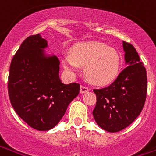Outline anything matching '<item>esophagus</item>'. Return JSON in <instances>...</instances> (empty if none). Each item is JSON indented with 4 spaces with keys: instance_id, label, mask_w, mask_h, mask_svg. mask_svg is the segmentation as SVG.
I'll use <instances>...</instances> for the list:
<instances>
[{
    "instance_id": "1",
    "label": "esophagus",
    "mask_w": 156,
    "mask_h": 156,
    "mask_svg": "<svg viewBox=\"0 0 156 156\" xmlns=\"http://www.w3.org/2000/svg\"><path fill=\"white\" fill-rule=\"evenodd\" d=\"M89 91V88L86 86H83V85H82L81 87H80V93H87Z\"/></svg>"
}]
</instances>
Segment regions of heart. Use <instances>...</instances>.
Returning <instances> with one entry per match:
<instances>
[{"label": "heart", "instance_id": "obj_1", "mask_svg": "<svg viewBox=\"0 0 156 156\" xmlns=\"http://www.w3.org/2000/svg\"><path fill=\"white\" fill-rule=\"evenodd\" d=\"M62 63L69 74L74 75L85 67V75L91 83L107 85L118 75L120 57L114 49L107 48L102 43H79L71 49V55L63 56Z\"/></svg>", "mask_w": 156, "mask_h": 156}]
</instances>
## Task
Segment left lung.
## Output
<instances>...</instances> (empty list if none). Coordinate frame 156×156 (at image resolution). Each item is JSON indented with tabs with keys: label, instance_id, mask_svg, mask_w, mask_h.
I'll return each instance as SVG.
<instances>
[{
	"label": "left lung",
	"instance_id": "8db88e82",
	"mask_svg": "<svg viewBox=\"0 0 156 156\" xmlns=\"http://www.w3.org/2000/svg\"><path fill=\"white\" fill-rule=\"evenodd\" d=\"M127 66L109 86L93 89L97 103L93 115L98 125L109 132H117L136 119L147 94L146 68L134 46L123 41Z\"/></svg>",
	"mask_w": 156,
	"mask_h": 156
}]
</instances>
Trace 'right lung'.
Returning <instances> with one entry per match:
<instances>
[{
    "mask_svg": "<svg viewBox=\"0 0 156 156\" xmlns=\"http://www.w3.org/2000/svg\"><path fill=\"white\" fill-rule=\"evenodd\" d=\"M47 45L39 34L26 38L11 60L8 77L14 110L37 131L55 127L80 89L78 83L61 82L59 60L56 56H45L43 49Z\"/></svg>",
    "mask_w": 156,
    "mask_h": 156,
    "instance_id": "right-lung-1",
    "label": "right lung"
}]
</instances>
